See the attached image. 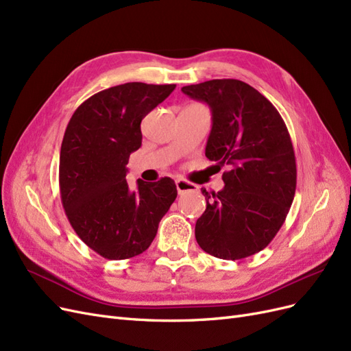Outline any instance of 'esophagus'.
I'll return each mask as SVG.
<instances>
[{"label": "esophagus", "mask_w": 351, "mask_h": 351, "mask_svg": "<svg viewBox=\"0 0 351 351\" xmlns=\"http://www.w3.org/2000/svg\"><path fill=\"white\" fill-rule=\"evenodd\" d=\"M175 184H176V189L179 194H184L186 191H197V186L191 182L185 181V179H176Z\"/></svg>", "instance_id": "1"}]
</instances>
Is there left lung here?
I'll return each instance as SVG.
<instances>
[{
    "label": "left lung",
    "instance_id": "1",
    "mask_svg": "<svg viewBox=\"0 0 351 351\" xmlns=\"http://www.w3.org/2000/svg\"><path fill=\"white\" fill-rule=\"evenodd\" d=\"M208 104L212 132L206 157L226 165L225 188L206 193V210L195 223V239L206 253L239 260L269 245L293 204L295 154L284 119L257 89L238 79H213L182 88Z\"/></svg>",
    "mask_w": 351,
    "mask_h": 351
}]
</instances>
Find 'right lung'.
Instances as JSON below:
<instances>
[{
    "label": "right lung",
    "instance_id": "obj_1",
    "mask_svg": "<svg viewBox=\"0 0 351 351\" xmlns=\"http://www.w3.org/2000/svg\"><path fill=\"white\" fill-rule=\"evenodd\" d=\"M176 88L129 82L79 106L60 149V195L77 237L108 260L131 258L153 243L160 220L178 195L170 178L138 179L131 191L126 165L141 147V120Z\"/></svg>",
    "mask_w": 351,
    "mask_h": 351
}]
</instances>
